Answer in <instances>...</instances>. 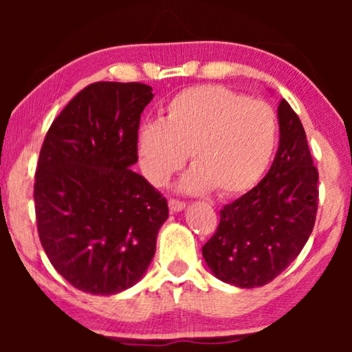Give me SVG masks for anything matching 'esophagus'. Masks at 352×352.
I'll return each mask as SVG.
<instances>
[{
  "label": "esophagus",
  "mask_w": 352,
  "mask_h": 352,
  "mask_svg": "<svg viewBox=\"0 0 352 352\" xmlns=\"http://www.w3.org/2000/svg\"><path fill=\"white\" fill-rule=\"evenodd\" d=\"M168 205H170L171 213H177V211H182V210L186 208L184 201L176 200V199H170V200H168Z\"/></svg>",
  "instance_id": "34e87169"
}]
</instances>
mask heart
Wrapping results in <instances>:
<instances>
[{"instance_id":"b5f03b06","label":"heart","mask_w":352,"mask_h":352,"mask_svg":"<svg viewBox=\"0 0 352 352\" xmlns=\"http://www.w3.org/2000/svg\"><path fill=\"white\" fill-rule=\"evenodd\" d=\"M277 134V113L266 100L221 85H200L171 98L163 120L141 124L138 152L144 176L153 186H165L189 152L194 166L181 181V190L213 187L219 195H237L261 179Z\"/></svg>"}]
</instances>
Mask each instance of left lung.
Returning a JSON list of instances; mask_svg holds the SVG:
<instances>
[{"mask_svg": "<svg viewBox=\"0 0 352 352\" xmlns=\"http://www.w3.org/2000/svg\"><path fill=\"white\" fill-rule=\"evenodd\" d=\"M278 113V148L271 170L221 210L219 226L201 253L219 280L263 287L295 261L314 229L319 171L301 120L285 99Z\"/></svg>", "mask_w": 352, "mask_h": 352, "instance_id": "obj_1", "label": "left lung"}]
</instances>
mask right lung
I'll use <instances>...</instances> for the list:
<instances>
[{"label":"right lung","instance_id":"add662e5","mask_svg":"<svg viewBox=\"0 0 352 352\" xmlns=\"http://www.w3.org/2000/svg\"><path fill=\"white\" fill-rule=\"evenodd\" d=\"M152 98L144 83L86 86L41 146L33 187L40 242L56 271L91 295L141 280L168 218L165 197L131 170Z\"/></svg>","mask_w":352,"mask_h":352}]
</instances>
